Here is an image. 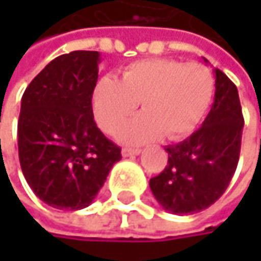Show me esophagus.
Wrapping results in <instances>:
<instances>
[{
	"mask_svg": "<svg viewBox=\"0 0 261 261\" xmlns=\"http://www.w3.org/2000/svg\"><path fill=\"white\" fill-rule=\"evenodd\" d=\"M140 149L139 148H124L122 149V155L124 157H133V155H139Z\"/></svg>",
	"mask_w": 261,
	"mask_h": 261,
	"instance_id": "34e87169",
	"label": "esophagus"
}]
</instances>
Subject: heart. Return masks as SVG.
I'll list each match as a JSON object with an SVG mask.
<instances>
[{
  "label": "heart",
  "instance_id": "b5f03b06",
  "mask_svg": "<svg viewBox=\"0 0 261 261\" xmlns=\"http://www.w3.org/2000/svg\"><path fill=\"white\" fill-rule=\"evenodd\" d=\"M213 95L215 77L207 66L148 59L125 68L121 81L110 75L98 80L92 109L98 125L115 134L142 102L143 113L119 131L122 142L145 143L163 134L169 140H180L201 124Z\"/></svg>",
  "mask_w": 261,
  "mask_h": 261
}]
</instances>
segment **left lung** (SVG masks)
Masks as SVG:
<instances>
[{"label": "left lung", "mask_w": 261, "mask_h": 261, "mask_svg": "<svg viewBox=\"0 0 261 261\" xmlns=\"http://www.w3.org/2000/svg\"><path fill=\"white\" fill-rule=\"evenodd\" d=\"M215 101L201 128L166 146L168 166L149 180L159 204L174 215L210 207L222 196L237 168L243 130L239 92L222 71L215 69Z\"/></svg>", "instance_id": "8db88e82"}]
</instances>
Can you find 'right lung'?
<instances>
[{
  "label": "right lung",
  "instance_id": "right-lung-1",
  "mask_svg": "<svg viewBox=\"0 0 261 261\" xmlns=\"http://www.w3.org/2000/svg\"><path fill=\"white\" fill-rule=\"evenodd\" d=\"M98 51H72L49 62L28 84L18 121L19 163L45 204L81 210L92 204L121 148L93 121Z\"/></svg>",
  "mask_w": 261,
  "mask_h": 261
}]
</instances>
